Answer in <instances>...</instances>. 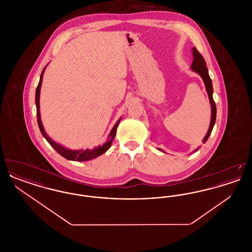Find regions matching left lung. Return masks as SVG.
<instances>
[{
  "label": "left lung",
  "instance_id": "1",
  "mask_svg": "<svg viewBox=\"0 0 252 252\" xmlns=\"http://www.w3.org/2000/svg\"><path fill=\"white\" fill-rule=\"evenodd\" d=\"M192 55H193V60H192V71L197 72L203 79L204 83H205V87L209 95V99H210V103L212 106V119H211V124H210V127L209 130L207 132L205 138L202 141V143H206L207 140L209 139L212 130L214 128V126L216 124V106L214 98H213V93H214V89H213V83H212V79L210 78L209 75V72L206 66V61L204 60L202 55L196 50L195 47L192 48Z\"/></svg>",
  "mask_w": 252,
  "mask_h": 252
}]
</instances>
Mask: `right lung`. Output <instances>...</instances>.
I'll list each match as a JSON object with an SVG mask.
<instances>
[{
  "label": "right lung",
  "mask_w": 252,
  "mask_h": 252,
  "mask_svg": "<svg viewBox=\"0 0 252 252\" xmlns=\"http://www.w3.org/2000/svg\"><path fill=\"white\" fill-rule=\"evenodd\" d=\"M45 68L42 70L41 74H40V78H39V82L38 85L36 87V119H37V125H38V127H39V130L41 132L42 136L47 140L49 144H51V146L62 157H64L65 158L67 159H70V160H77V161H85V160H89V159H92V158H94L96 157L100 156L102 154H104L108 148L110 147L112 141L114 140V137H115V134H116V129H117V126L120 123L121 119L117 121V123L114 125L113 128L111 129V131L108 135V141L106 144H103V145H99L95 148L92 149V150H70V149H67L63 146H61L60 144L55 143L48 135L46 134V132L43 128V126H42V123H41V119H40V113H39V93H40V86H41V82H42V77H43V72H44Z\"/></svg>",
  "instance_id": "1"
}]
</instances>
